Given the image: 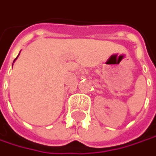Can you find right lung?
I'll return each mask as SVG.
<instances>
[{
  "mask_svg": "<svg viewBox=\"0 0 156 156\" xmlns=\"http://www.w3.org/2000/svg\"><path fill=\"white\" fill-rule=\"evenodd\" d=\"M16 58H17V57H16Z\"/></svg>",
  "mask_w": 156,
  "mask_h": 156,
  "instance_id": "right-lung-1",
  "label": "right lung"
}]
</instances>
